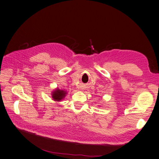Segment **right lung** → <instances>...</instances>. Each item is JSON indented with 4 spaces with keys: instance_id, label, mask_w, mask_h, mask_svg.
Masks as SVG:
<instances>
[{
    "instance_id": "right-lung-1",
    "label": "right lung",
    "mask_w": 159,
    "mask_h": 159,
    "mask_svg": "<svg viewBox=\"0 0 159 159\" xmlns=\"http://www.w3.org/2000/svg\"><path fill=\"white\" fill-rule=\"evenodd\" d=\"M66 94V92L64 90H60L59 89H56L52 93V98L54 101H57V102H60L65 97V95Z\"/></svg>"
}]
</instances>
